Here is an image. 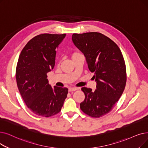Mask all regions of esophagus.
<instances>
[{"mask_svg":"<svg viewBox=\"0 0 148 148\" xmlns=\"http://www.w3.org/2000/svg\"><path fill=\"white\" fill-rule=\"evenodd\" d=\"M77 89H79V88H69L68 89V91H69V92H73V91H76V90H77Z\"/></svg>","mask_w":148,"mask_h":148,"instance_id":"1","label":"esophagus"}]
</instances>
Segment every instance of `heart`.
Returning a JSON list of instances; mask_svg holds the SVG:
<instances>
[{"label":"heart","instance_id":"heart-1","mask_svg":"<svg viewBox=\"0 0 148 148\" xmlns=\"http://www.w3.org/2000/svg\"><path fill=\"white\" fill-rule=\"evenodd\" d=\"M79 55H80V54L79 53H77V52H75V53H74L73 54H72V58H73V57H75V56H79ZM60 62V61L59 62V63Z\"/></svg>","mask_w":148,"mask_h":148}]
</instances>
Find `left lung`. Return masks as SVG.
<instances>
[{
    "instance_id": "8db88e82",
    "label": "left lung",
    "mask_w": 148,
    "mask_h": 148,
    "mask_svg": "<svg viewBox=\"0 0 148 148\" xmlns=\"http://www.w3.org/2000/svg\"><path fill=\"white\" fill-rule=\"evenodd\" d=\"M72 40L85 55L97 82L94 91L82 88L85 99L80 109L90 117H101L112 110L123 92L127 79L123 56L116 43L100 33H74Z\"/></svg>"
}]
</instances>
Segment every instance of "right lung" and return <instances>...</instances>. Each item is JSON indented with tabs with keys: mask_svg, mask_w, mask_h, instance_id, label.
<instances>
[{
	"mask_svg": "<svg viewBox=\"0 0 148 148\" xmlns=\"http://www.w3.org/2000/svg\"><path fill=\"white\" fill-rule=\"evenodd\" d=\"M65 36L37 35L26 44L18 57L16 78L19 92L27 107L41 117L58 114L67 97L68 88H53L47 79V73L55 65L56 49Z\"/></svg>",
	"mask_w": 148,
	"mask_h": 148,
	"instance_id": "right-lung-1",
	"label": "right lung"
}]
</instances>
